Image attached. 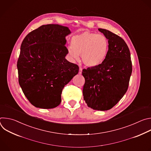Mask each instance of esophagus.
Wrapping results in <instances>:
<instances>
[{
    "label": "esophagus",
    "instance_id": "34e87169",
    "mask_svg": "<svg viewBox=\"0 0 151 151\" xmlns=\"http://www.w3.org/2000/svg\"><path fill=\"white\" fill-rule=\"evenodd\" d=\"M82 68L81 67L79 68V74H81L82 73Z\"/></svg>",
    "mask_w": 151,
    "mask_h": 151
}]
</instances>
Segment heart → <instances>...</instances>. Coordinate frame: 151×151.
I'll use <instances>...</instances> for the list:
<instances>
[{"instance_id": "obj_1", "label": "heart", "mask_w": 151, "mask_h": 151, "mask_svg": "<svg viewBox=\"0 0 151 151\" xmlns=\"http://www.w3.org/2000/svg\"><path fill=\"white\" fill-rule=\"evenodd\" d=\"M109 48V42L105 36L84 32L72 37L68 53L72 60H78L81 55L85 65L96 67L105 60Z\"/></svg>"}]
</instances>
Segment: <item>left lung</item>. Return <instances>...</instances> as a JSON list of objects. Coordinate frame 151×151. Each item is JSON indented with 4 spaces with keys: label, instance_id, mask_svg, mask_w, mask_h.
Here are the masks:
<instances>
[{
    "label": "left lung",
    "instance_id": "8db88e82",
    "mask_svg": "<svg viewBox=\"0 0 151 151\" xmlns=\"http://www.w3.org/2000/svg\"><path fill=\"white\" fill-rule=\"evenodd\" d=\"M99 30L109 40V51L100 65L82 70L83 96L89 107L107 111L115 106L127 92L132 62L130 50L122 38L106 29Z\"/></svg>",
    "mask_w": 151,
    "mask_h": 151
}]
</instances>
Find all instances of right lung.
Instances as JSON below:
<instances>
[{"instance_id": "add662e5", "label": "right lung", "mask_w": 151, "mask_h": 151, "mask_svg": "<svg viewBox=\"0 0 151 151\" xmlns=\"http://www.w3.org/2000/svg\"><path fill=\"white\" fill-rule=\"evenodd\" d=\"M68 27L43 25L24 39L17 61L18 82L36 107L52 109L61 101L62 90L78 73L79 66L66 58Z\"/></svg>"}]
</instances>
